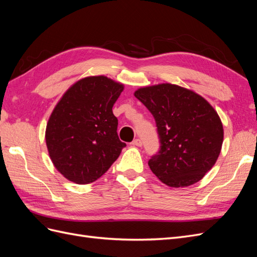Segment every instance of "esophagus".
<instances>
[{
    "instance_id": "obj_1",
    "label": "esophagus",
    "mask_w": 257,
    "mask_h": 257,
    "mask_svg": "<svg viewBox=\"0 0 257 257\" xmlns=\"http://www.w3.org/2000/svg\"><path fill=\"white\" fill-rule=\"evenodd\" d=\"M131 145L132 146H135V147H142L143 146V142L141 141V139H135V141L132 142Z\"/></svg>"
}]
</instances>
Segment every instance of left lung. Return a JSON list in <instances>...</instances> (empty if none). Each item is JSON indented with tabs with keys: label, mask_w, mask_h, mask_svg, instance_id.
Returning a JSON list of instances; mask_svg holds the SVG:
<instances>
[{
	"label": "left lung",
	"mask_w": 257,
	"mask_h": 257,
	"mask_svg": "<svg viewBox=\"0 0 257 257\" xmlns=\"http://www.w3.org/2000/svg\"><path fill=\"white\" fill-rule=\"evenodd\" d=\"M157 123L160 150L148 162L152 173L172 188L204 178L219 158L223 125L219 114L197 93L172 83L135 91Z\"/></svg>",
	"instance_id": "1"
}]
</instances>
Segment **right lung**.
Instances as JSON below:
<instances>
[{
	"mask_svg": "<svg viewBox=\"0 0 257 257\" xmlns=\"http://www.w3.org/2000/svg\"><path fill=\"white\" fill-rule=\"evenodd\" d=\"M123 89L105 76L85 77L54 107L46 127V145L54 167L67 180L94 182L126 146L119 139L118 119L112 112Z\"/></svg>",
	"mask_w": 257,
	"mask_h": 257,
	"instance_id": "obj_1",
	"label": "right lung"
}]
</instances>
